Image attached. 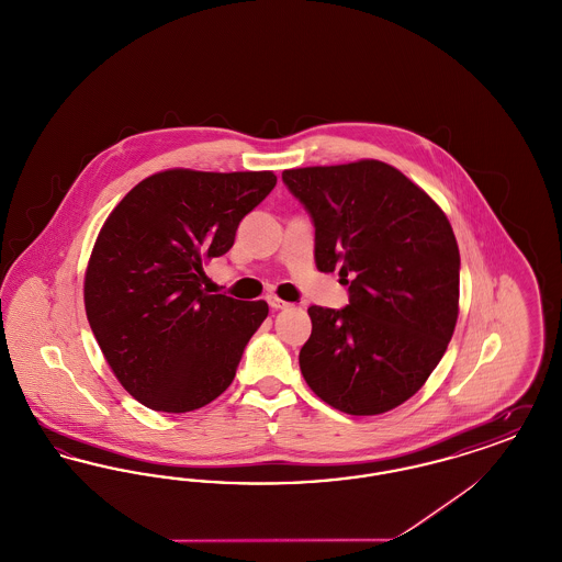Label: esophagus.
I'll return each mask as SVG.
<instances>
[{
    "mask_svg": "<svg viewBox=\"0 0 562 562\" xmlns=\"http://www.w3.org/2000/svg\"><path fill=\"white\" fill-rule=\"evenodd\" d=\"M268 303L271 310H286V307H289V303H286V301H282V299H278L276 294H269Z\"/></svg>",
    "mask_w": 562,
    "mask_h": 562,
    "instance_id": "1",
    "label": "esophagus"
}]
</instances>
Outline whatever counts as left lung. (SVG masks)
Masks as SVG:
<instances>
[{"instance_id":"left-lung-1","label":"left lung","mask_w":562,"mask_h":562,"mask_svg":"<svg viewBox=\"0 0 562 562\" xmlns=\"http://www.w3.org/2000/svg\"><path fill=\"white\" fill-rule=\"evenodd\" d=\"M316 227V268L339 271L344 310L312 305L299 367L348 415L387 413L422 390L459 314V248L447 214L379 160L282 172Z\"/></svg>"}]
</instances>
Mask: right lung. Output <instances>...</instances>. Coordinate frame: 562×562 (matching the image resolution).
Segmentation results:
<instances>
[{
  "mask_svg": "<svg viewBox=\"0 0 562 562\" xmlns=\"http://www.w3.org/2000/svg\"><path fill=\"white\" fill-rule=\"evenodd\" d=\"M276 175L172 168L131 189L94 241L83 305L124 390L161 413L195 411L234 381L266 301L202 289L204 266L225 255L241 218Z\"/></svg>",
  "mask_w": 562,
  "mask_h": 562,
  "instance_id": "right-lung-1",
  "label": "right lung"
}]
</instances>
